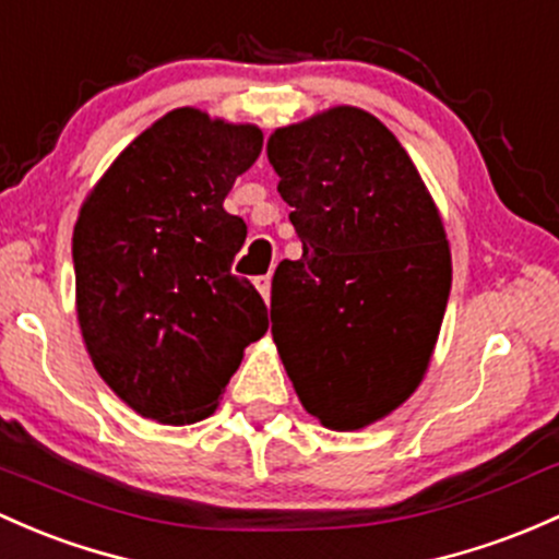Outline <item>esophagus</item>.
Wrapping results in <instances>:
<instances>
[{
  "instance_id": "34e87169",
  "label": "esophagus",
  "mask_w": 559,
  "mask_h": 559,
  "mask_svg": "<svg viewBox=\"0 0 559 559\" xmlns=\"http://www.w3.org/2000/svg\"><path fill=\"white\" fill-rule=\"evenodd\" d=\"M253 285H255V290L263 296V301L269 304V293H272V277H269V274H263V277L253 280Z\"/></svg>"
}]
</instances>
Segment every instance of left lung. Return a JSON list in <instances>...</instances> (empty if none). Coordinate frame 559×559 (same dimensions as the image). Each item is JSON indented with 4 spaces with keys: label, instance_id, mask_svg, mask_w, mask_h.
<instances>
[{
    "label": "left lung",
    "instance_id": "1",
    "mask_svg": "<svg viewBox=\"0 0 559 559\" xmlns=\"http://www.w3.org/2000/svg\"><path fill=\"white\" fill-rule=\"evenodd\" d=\"M266 157L304 245L272 280L280 359L306 413L365 429L429 368L453 280L445 224L402 143L357 106L277 128Z\"/></svg>",
    "mask_w": 559,
    "mask_h": 559
}]
</instances>
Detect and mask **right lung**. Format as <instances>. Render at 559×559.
<instances>
[{"label":"right lung","instance_id":"right-lung-1","mask_svg":"<svg viewBox=\"0 0 559 559\" xmlns=\"http://www.w3.org/2000/svg\"><path fill=\"white\" fill-rule=\"evenodd\" d=\"M263 146L255 124L183 106L111 162L71 237L76 322L98 376L138 416H213L266 304L231 274L248 237L226 194Z\"/></svg>","mask_w":559,"mask_h":559}]
</instances>
